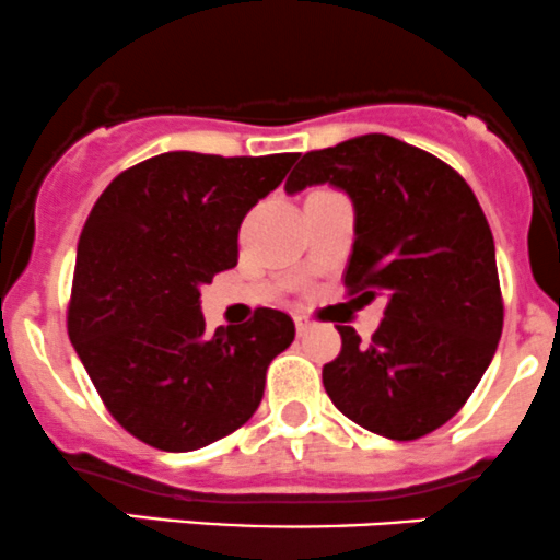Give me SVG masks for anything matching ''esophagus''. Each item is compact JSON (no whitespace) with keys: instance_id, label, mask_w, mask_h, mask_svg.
<instances>
[{"instance_id":"obj_1","label":"esophagus","mask_w":560,"mask_h":560,"mask_svg":"<svg viewBox=\"0 0 560 560\" xmlns=\"http://www.w3.org/2000/svg\"><path fill=\"white\" fill-rule=\"evenodd\" d=\"M293 324H296V331H299V335H304V331H307L310 326H313V320H310V315L296 313V315H293Z\"/></svg>"}]
</instances>
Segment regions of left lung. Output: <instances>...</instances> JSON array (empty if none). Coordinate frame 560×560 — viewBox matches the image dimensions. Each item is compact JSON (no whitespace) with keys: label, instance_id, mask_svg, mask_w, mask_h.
I'll use <instances>...</instances> for the list:
<instances>
[{"label":"left lung","instance_id":"8db88e82","mask_svg":"<svg viewBox=\"0 0 560 560\" xmlns=\"http://www.w3.org/2000/svg\"><path fill=\"white\" fill-rule=\"evenodd\" d=\"M313 185L337 187L353 203L348 291L386 299L370 342L337 326L342 351L324 364L326 395L370 433L422 439L466 406L501 340L485 212L444 160L381 132L304 154L285 192Z\"/></svg>","mask_w":560,"mask_h":560}]
</instances>
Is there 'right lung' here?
<instances>
[{
	"label": "right lung",
	"instance_id": "right-lung-1",
	"mask_svg": "<svg viewBox=\"0 0 560 560\" xmlns=\"http://www.w3.org/2000/svg\"><path fill=\"white\" fill-rule=\"evenodd\" d=\"M296 154L165 152L121 171L86 218L68 331L110 417L143 444L192 452L256 413L291 315L258 307L207 335L201 285L236 267L245 214Z\"/></svg>",
	"mask_w": 560,
	"mask_h": 560
}]
</instances>
